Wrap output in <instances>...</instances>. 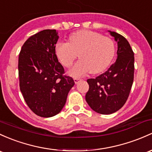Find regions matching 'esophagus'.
<instances>
[{"label":"esophagus","instance_id":"1","mask_svg":"<svg viewBox=\"0 0 152 152\" xmlns=\"http://www.w3.org/2000/svg\"><path fill=\"white\" fill-rule=\"evenodd\" d=\"M80 80H81L80 78H74V81H75V84H77V83H79Z\"/></svg>","mask_w":152,"mask_h":152}]
</instances>
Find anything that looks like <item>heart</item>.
Wrapping results in <instances>:
<instances>
[{
  "instance_id": "b5f03b06",
  "label": "heart",
  "mask_w": 152,
  "mask_h": 152,
  "mask_svg": "<svg viewBox=\"0 0 152 152\" xmlns=\"http://www.w3.org/2000/svg\"><path fill=\"white\" fill-rule=\"evenodd\" d=\"M57 58L66 67H69L79 53L80 59L68 72L73 77H80L91 71L98 74L110 64L115 53L113 40L91 30H79L72 34L69 43L60 42L55 48Z\"/></svg>"
}]
</instances>
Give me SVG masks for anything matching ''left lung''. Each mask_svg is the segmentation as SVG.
Listing matches in <instances>:
<instances>
[{
  "instance_id": "obj_1",
  "label": "left lung",
  "mask_w": 152,
  "mask_h": 152,
  "mask_svg": "<svg viewBox=\"0 0 152 152\" xmlns=\"http://www.w3.org/2000/svg\"><path fill=\"white\" fill-rule=\"evenodd\" d=\"M108 32L117 43V59L107 72L88 80L86 95L89 107L102 115H110L123 107L134 77V53L128 41L117 32Z\"/></svg>"
}]
</instances>
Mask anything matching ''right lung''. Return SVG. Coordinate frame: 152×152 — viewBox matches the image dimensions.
I'll list each match as a JSON object with an SVG mask.
<instances>
[{
	"label": "right lung",
	"instance_id": "obj_1",
	"mask_svg": "<svg viewBox=\"0 0 152 152\" xmlns=\"http://www.w3.org/2000/svg\"><path fill=\"white\" fill-rule=\"evenodd\" d=\"M58 39L56 30L40 31L26 40L19 53L20 91L31 110L42 117L59 113L75 85L72 78L63 75L55 51Z\"/></svg>",
	"mask_w": 152,
	"mask_h": 152
}]
</instances>
